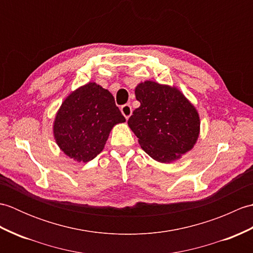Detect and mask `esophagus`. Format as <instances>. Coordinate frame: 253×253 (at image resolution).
<instances>
[{"instance_id":"esophagus-1","label":"esophagus","mask_w":253,"mask_h":253,"mask_svg":"<svg viewBox=\"0 0 253 253\" xmlns=\"http://www.w3.org/2000/svg\"><path fill=\"white\" fill-rule=\"evenodd\" d=\"M121 111L123 113V115L125 116L126 120L130 117V115L132 114V109H131V105L130 104H125L121 107Z\"/></svg>"}]
</instances>
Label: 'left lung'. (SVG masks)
<instances>
[{
	"instance_id": "8db88e82",
	"label": "left lung",
	"mask_w": 253,
	"mask_h": 253,
	"mask_svg": "<svg viewBox=\"0 0 253 253\" xmlns=\"http://www.w3.org/2000/svg\"><path fill=\"white\" fill-rule=\"evenodd\" d=\"M140 106L133 111L128 126L150 157L161 163L178 160L190 151L200 131V118L186 96L175 87L154 82L135 89Z\"/></svg>"
}]
</instances>
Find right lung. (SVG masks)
Returning <instances> with one entry per match:
<instances>
[{
  "label": "right lung",
  "instance_id": "right-lung-1",
  "mask_svg": "<svg viewBox=\"0 0 253 253\" xmlns=\"http://www.w3.org/2000/svg\"><path fill=\"white\" fill-rule=\"evenodd\" d=\"M125 121L110 91L89 83L63 102L53 131L64 153L77 162L85 163L103 150L114 125Z\"/></svg>",
  "mask_w": 253,
  "mask_h": 253
}]
</instances>
